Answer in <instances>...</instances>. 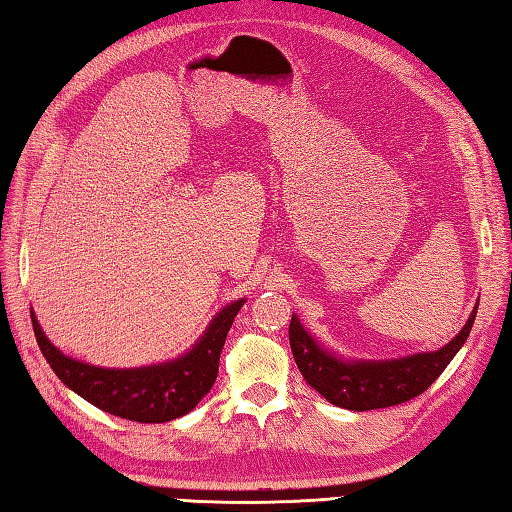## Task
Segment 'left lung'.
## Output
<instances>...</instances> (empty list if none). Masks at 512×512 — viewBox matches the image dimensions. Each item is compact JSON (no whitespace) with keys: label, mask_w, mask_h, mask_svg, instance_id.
Segmentation results:
<instances>
[{"label":"left lung","mask_w":512,"mask_h":512,"mask_svg":"<svg viewBox=\"0 0 512 512\" xmlns=\"http://www.w3.org/2000/svg\"><path fill=\"white\" fill-rule=\"evenodd\" d=\"M475 314L477 308L471 312L460 334L444 345L442 350L383 363L341 361V358L319 347L317 341L301 328L297 317H292L288 334L295 363L312 389H317L325 400H330L336 407L369 411L402 405V402L420 396L422 391H427L436 383V378L447 369L453 356L469 339Z\"/></svg>","instance_id":"left-lung-1"}]
</instances>
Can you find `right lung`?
Segmentation results:
<instances>
[{
	"label": "right lung",
	"instance_id": "right-lung-1",
	"mask_svg": "<svg viewBox=\"0 0 512 512\" xmlns=\"http://www.w3.org/2000/svg\"><path fill=\"white\" fill-rule=\"evenodd\" d=\"M242 306L244 299L226 306L182 358L138 369H103L74 361L46 339L32 312L30 319L39 350L63 385L112 416L134 422H169L189 413L211 391L226 334Z\"/></svg>",
	"mask_w": 512,
	"mask_h": 512
}]
</instances>
